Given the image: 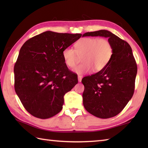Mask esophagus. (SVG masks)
<instances>
[{
    "label": "esophagus",
    "instance_id": "obj_1",
    "mask_svg": "<svg viewBox=\"0 0 148 148\" xmlns=\"http://www.w3.org/2000/svg\"><path fill=\"white\" fill-rule=\"evenodd\" d=\"M81 79H82V76H78V81H79V82H81Z\"/></svg>",
    "mask_w": 148,
    "mask_h": 148
}]
</instances>
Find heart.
Wrapping results in <instances>:
<instances>
[{
	"label": "heart",
	"mask_w": 148,
	"mask_h": 148,
	"mask_svg": "<svg viewBox=\"0 0 148 148\" xmlns=\"http://www.w3.org/2000/svg\"><path fill=\"white\" fill-rule=\"evenodd\" d=\"M76 49L67 47L62 51V57L69 67L74 68L83 56V64L75 68L78 74L92 71H102L111 60L113 54V47L108 39L97 37H84L77 41Z\"/></svg>",
	"instance_id": "obj_1"
}]
</instances>
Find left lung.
<instances>
[{
    "label": "left lung",
    "mask_w": 148,
    "mask_h": 148,
    "mask_svg": "<svg viewBox=\"0 0 148 148\" xmlns=\"http://www.w3.org/2000/svg\"><path fill=\"white\" fill-rule=\"evenodd\" d=\"M85 36L108 37L113 47V54L102 71L83 78V106L97 118L114 117L134 95L137 67L132 50L127 42L108 30L86 32L83 35Z\"/></svg>",
    "instance_id": "8db88e82"
}]
</instances>
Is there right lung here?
I'll return each mask as SVG.
<instances>
[{
  "mask_svg": "<svg viewBox=\"0 0 148 148\" xmlns=\"http://www.w3.org/2000/svg\"><path fill=\"white\" fill-rule=\"evenodd\" d=\"M81 36L46 31L22 46L14 67V90L30 114L47 119L61 111L65 94L78 82L62 51Z\"/></svg>",
  "mask_w": 148,
  "mask_h": 148,
  "instance_id": "1",
  "label": "right lung"
}]
</instances>
